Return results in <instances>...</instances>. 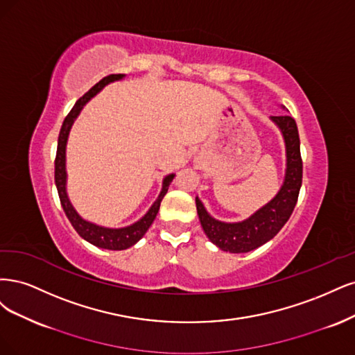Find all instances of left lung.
I'll use <instances>...</instances> for the list:
<instances>
[{"label":"left lung","instance_id":"obj_1","mask_svg":"<svg viewBox=\"0 0 355 355\" xmlns=\"http://www.w3.org/2000/svg\"><path fill=\"white\" fill-rule=\"evenodd\" d=\"M282 107L284 109V106ZM270 119L280 130L286 148L284 180L276 196L255 211L249 218L239 223L215 220L196 196L198 215L205 234L215 246L225 252L243 254L267 243L288 223L296 200H298L302 184V159L298 127H296L295 119L288 115L271 116Z\"/></svg>","mask_w":355,"mask_h":355}]
</instances>
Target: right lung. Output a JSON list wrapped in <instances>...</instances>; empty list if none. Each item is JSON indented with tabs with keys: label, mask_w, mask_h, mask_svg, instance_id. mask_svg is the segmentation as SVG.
I'll use <instances>...</instances> for the list:
<instances>
[{
	"label": "right lung",
	"mask_w": 355,
	"mask_h": 355,
	"mask_svg": "<svg viewBox=\"0 0 355 355\" xmlns=\"http://www.w3.org/2000/svg\"><path fill=\"white\" fill-rule=\"evenodd\" d=\"M123 73L118 75H109L106 78H103L101 81H98L93 88H91L87 94H84L81 98H79L72 110L69 112L63 121L62 130L59 134V141H57V153H55V161H54V181H55V187L57 191H59V198L60 203L63 207V211L67 216V220L71 221L72 227L76 230V233L81 236L84 240H87L88 243L94 245L101 249H109V250H123L134 246L139 240L146 234L148 230V227L152 225L155 221L159 207H161V202L164 196L168 191V187L171 184V181L174 180L175 174H169L164 178L162 181V190L159 193L157 199L153 202V205L148 211L141 216L139 221L132 223L131 225L127 227H121V228H109V227H103L98 224H94L91 221L84 220L81 215L78 214L75 207L72 205L69 196H67V190H66V182H67V173H66V146H67V139H69V132L73 122L79 116V113L84 109L87 103L93 98L96 94H98L100 91L109 85L110 83L121 81L123 79Z\"/></svg>",
	"instance_id": "1"
}]
</instances>
